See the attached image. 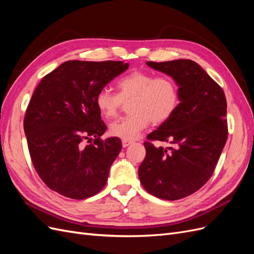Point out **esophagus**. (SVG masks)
Here are the masks:
<instances>
[{
    "instance_id": "34e87169",
    "label": "esophagus",
    "mask_w": 254,
    "mask_h": 254,
    "mask_svg": "<svg viewBox=\"0 0 254 254\" xmlns=\"http://www.w3.org/2000/svg\"><path fill=\"white\" fill-rule=\"evenodd\" d=\"M131 144H132V141H130V140H122L123 147H127V146L131 145Z\"/></svg>"
}]
</instances>
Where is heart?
<instances>
[{"instance_id":"1","label":"heart","mask_w":254,"mask_h":254,"mask_svg":"<svg viewBox=\"0 0 254 254\" xmlns=\"http://www.w3.org/2000/svg\"><path fill=\"white\" fill-rule=\"evenodd\" d=\"M118 94L104 88L96 95V106L106 119L114 118L128 104L126 118L111 123L109 131L123 140H134L152 124H161L170 119L178 108L179 86L171 76L134 71L117 81Z\"/></svg>"}]
</instances>
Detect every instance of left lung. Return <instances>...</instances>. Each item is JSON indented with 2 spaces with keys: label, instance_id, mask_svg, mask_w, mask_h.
Returning <instances> with one entry per match:
<instances>
[{
  "label": "left lung",
  "instance_id": "left-lung-1",
  "mask_svg": "<svg viewBox=\"0 0 254 254\" xmlns=\"http://www.w3.org/2000/svg\"><path fill=\"white\" fill-rule=\"evenodd\" d=\"M146 64L176 80L180 103L172 117L147 135L139 178L149 194L178 200L203 187L216 167L228 139L226 96L195 61ZM151 140L170 141L174 147L156 148Z\"/></svg>",
  "mask_w": 254,
  "mask_h": 254
}]
</instances>
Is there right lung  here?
I'll return each mask as SVG.
<instances>
[{
  "label": "right lung",
  "mask_w": 254,
  "mask_h": 254,
  "mask_svg": "<svg viewBox=\"0 0 254 254\" xmlns=\"http://www.w3.org/2000/svg\"><path fill=\"white\" fill-rule=\"evenodd\" d=\"M128 66L123 61L68 60L37 86L25 113L24 132L35 170L52 190L86 199L106 186L122 142L115 136L101 137L107 126L95 98ZM86 140L90 144H84Z\"/></svg>",
  "instance_id": "obj_1"
}]
</instances>
